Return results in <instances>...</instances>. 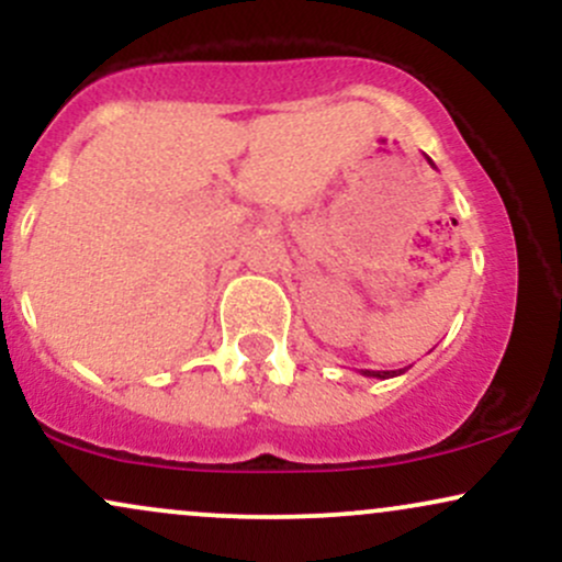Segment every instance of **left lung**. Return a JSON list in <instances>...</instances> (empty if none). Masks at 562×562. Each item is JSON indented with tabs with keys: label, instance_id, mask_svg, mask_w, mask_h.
<instances>
[{
	"label": "left lung",
	"instance_id": "left-lung-1",
	"mask_svg": "<svg viewBox=\"0 0 562 562\" xmlns=\"http://www.w3.org/2000/svg\"><path fill=\"white\" fill-rule=\"evenodd\" d=\"M428 164L434 166V160L428 158ZM404 370H406V367H404ZM404 370H385V372H375V370H359V372H362L364 378H380V380H385V378H396V375H402Z\"/></svg>",
	"mask_w": 562,
	"mask_h": 562
}]
</instances>
